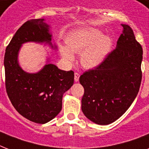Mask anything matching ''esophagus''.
Masks as SVG:
<instances>
[{
  "mask_svg": "<svg viewBox=\"0 0 149 149\" xmlns=\"http://www.w3.org/2000/svg\"><path fill=\"white\" fill-rule=\"evenodd\" d=\"M79 74L77 73V72H75L74 74V80L75 82H78L79 81Z\"/></svg>",
  "mask_w": 149,
  "mask_h": 149,
  "instance_id": "1",
  "label": "esophagus"
}]
</instances>
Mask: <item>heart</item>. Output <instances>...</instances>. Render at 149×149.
I'll use <instances>...</instances> for the list:
<instances>
[{"label": "heart", "mask_w": 149, "mask_h": 149, "mask_svg": "<svg viewBox=\"0 0 149 149\" xmlns=\"http://www.w3.org/2000/svg\"><path fill=\"white\" fill-rule=\"evenodd\" d=\"M67 46H61L62 56L65 61L74 60L75 53H81L80 63L86 69L98 67L111 52L112 39L109 36L93 28H84L70 32L65 39Z\"/></svg>", "instance_id": "b5f03b06"}]
</instances>
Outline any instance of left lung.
Listing matches in <instances>:
<instances>
[{"label":"left lung","instance_id":"1","mask_svg":"<svg viewBox=\"0 0 149 149\" xmlns=\"http://www.w3.org/2000/svg\"><path fill=\"white\" fill-rule=\"evenodd\" d=\"M117 46L98 67L79 77L84 88L81 108L89 120L107 125L125 113L139 93L141 82L142 48L132 28L121 24Z\"/></svg>","mask_w":149,"mask_h":149}]
</instances>
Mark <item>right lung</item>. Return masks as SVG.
Instances as JSON below:
<instances>
[{"label":"right lung","mask_w":149,"mask_h":149,"mask_svg":"<svg viewBox=\"0 0 149 149\" xmlns=\"http://www.w3.org/2000/svg\"><path fill=\"white\" fill-rule=\"evenodd\" d=\"M50 25L44 18L31 19L22 24L6 48L4 54L6 91L16 111L28 120L45 124L58 115L62 110L63 93L73 85L74 72L59 70L47 63L38 72H25L18 63L22 45L36 42L57 46L52 43Z\"/></svg>","instance_id":"right-lung-1"}]
</instances>
